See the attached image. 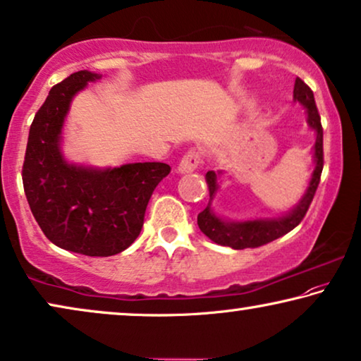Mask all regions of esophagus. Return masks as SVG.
Segmentation results:
<instances>
[{
	"label": "esophagus",
	"instance_id": "34e87169",
	"mask_svg": "<svg viewBox=\"0 0 361 361\" xmlns=\"http://www.w3.org/2000/svg\"><path fill=\"white\" fill-rule=\"evenodd\" d=\"M200 164H201V154L196 150H191L181 159V161L178 164V171L180 173H191V171H195L197 169V165Z\"/></svg>",
	"mask_w": 361,
	"mask_h": 361
}]
</instances>
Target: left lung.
Wrapping results in <instances>:
<instances>
[{
    "mask_svg": "<svg viewBox=\"0 0 361 361\" xmlns=\"http://www.w3.org/2000/svg\"><path fill=\"white\" fill-rule=\"evenodd\" d=\"M293 98L307 111V124L309 128L316 132V144H314V165L316 166H314L306 192H304L301 201L288 214L281 217H268V219H252L240 222L226 221L214 214V211L211 209V202L214 200L217 190H219V185H217V173L207 171L206 183L207 188H209V202H207L206 209L197 214V226H200L201 232L209 237L212 242L224 247H232L233 250H242V248L248 247L255 248L265 245L268 242L276 240V238L283 237L284 233L291 232L306 216L309 206L312 202V197L316 195L324 169L322 124L316 101H314L312 90L301 78H296V81H294Z\"/></svg>",
    "mask_w": 361,
    "mask_h": 361,
    "instance_id": "1",
    "label": "left lung"
}]
</instances>
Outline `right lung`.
<instances>
[{
  "instance_id": "right-lung-1",
  "label": "right lung",
  "mask_w": 361,
  "mask_h": 361,
  "mask_svg": "<svg viewBox=\"0 0 361 361\" xmlns=\"http://www.w3.org/2000/svg\"><path fill=\"white\" fill-rule=\"evenodd\" d=\"M101 75L72 73L52 86L30 124L23 185L30 211L55 245L88 257H111L139 237L147 204L170 173L160 161L94 169L70 164L62 129L78 91Z\"/></svg>"
}]
</instances>
